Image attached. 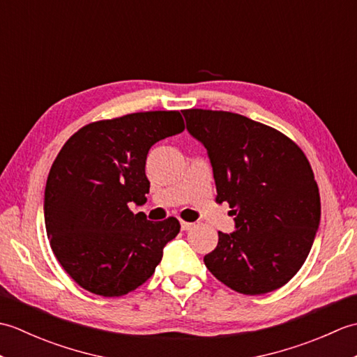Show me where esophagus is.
<instances>
[{"mask_svg": "<svg viewBox=\"0 0 357 357\" xmlns=\"http://www.w3.org/2000/svg\"><path fill=\"white\" fill-rule=\"evenodd\" d=\"M190 229H193V224H192V222H185V221H181V230H184V231H187V230H190Z\"/></svg>", "mask_w": 357, "mask_h": 357, "instance_id": "obj_1", "label": "esophagus"}]
</instances>
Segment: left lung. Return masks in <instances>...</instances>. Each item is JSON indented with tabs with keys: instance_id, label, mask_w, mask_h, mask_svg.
I'll return each instance as SVG.
<instances>
[{
	"instance_id": "obj_1",
	"label": "left lung",
	"mask_w": 357,
	"mask_h": 357,
	"mask_svg": "<svg viewBox=\"0 0 357 357\" xmlns=\"http://www.w3.org/2000/svg\"><path fill=\"white\" fill-rule=\"evenodd\" d=\"M207 149L216 201L230 204L234 231H219L204 264L242 294L278 290L304 265L321 222L319 188L307 156L285 135L231 112L184 110Z\"/></svg>"
}]
</instances>
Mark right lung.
Instances as JSON below:
<instances>
[{"instance_id":"right-lung-1","label":"right lung","mask_w":357,"mask_h":357,"mask_svg":"<svg viewBox=\"0 0 357 357\" xmlns=\"http://www.w3.org/2000/svg\"><path fill=\"white\" fill-rule=\"evenodd\" d=\"M184 130L179 112H141L87 124L49 172L44 224L56 259L87 291L115 298L153 275L179 221L153 222L128 206L146 204L150 147Z\"/></svg>"}]
</instances>
